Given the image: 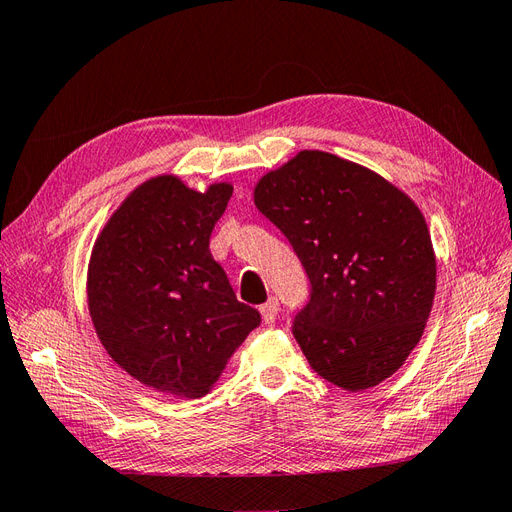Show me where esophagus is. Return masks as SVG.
I'll use <instances>...</instances> for the list:
<instances>
[{"label":"esophagus","instance_id":"34e87169","mask_svg":"<svg viewBox=\"0 0 512 512\" xmlns=\"http://www.w3.org/2000/svg\"><path fill=\"white\" fill-rule=\"evenodd\" d=\"M260 314L265 324H273L277 320V314H280V303H277L275 297H271L267 303L260 305Z\"/></svg>","mask_w":512,"mask_h":512}]
</instances>
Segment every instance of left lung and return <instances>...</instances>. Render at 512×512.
I'll use <instances>...</instances> for the list:
<instances>
[{"instance_id": "1", "label": "left lung", "mask_w": 512, "mask_h": 512, "mask_svg": "<svg viewBox=\"0 0 512 512\" xmlns=\"http://www.w3.org/2000/svg\"><path fill=\"white\" fill-rule=\"evenodd\" d=\"M254 203L307 273L292 333L318 376L346 391L404 365L436 294V258L412 200L371 170L301 151L265 175Z\"/></svg>"}]
</instances>
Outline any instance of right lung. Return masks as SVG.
I'll use <instances>...</instances> for the list:
<instances>
[{
    "label": "right lung",
    "instance_id": "1",
    "mask_svg": "<svg viewBox=\"0 0 512 512\" xmlns=\"http://www.w3.org/2000/svg\"><path fill=\"white\" fill-rule=\"evenodd\" d=\"M232 188L156 177L108 220L89 262V312L108 354L156 391L200 397L258 324L209 250Z\"/></svg>",
    "mask_w": 512,
    "mask_h": 512
}]
</instances>
